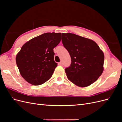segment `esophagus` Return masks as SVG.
Returning <instances> with one entry per match:
<instances>
[{"instance_id": "1", "label": "esophagus", "mask_w": 122, "mask_h": 122, "mask_svg": "<svg viewBox=\"0 0 122 122\" xmlns=\"http://www.w3.org/2000/svg\"><path fill=\"white\" fill-rule=\"evenodd\" d=\"M59 65H61V66H62V65H63V64H62V62L61 61V62H59Z\"/></svg>"}]
</instances>
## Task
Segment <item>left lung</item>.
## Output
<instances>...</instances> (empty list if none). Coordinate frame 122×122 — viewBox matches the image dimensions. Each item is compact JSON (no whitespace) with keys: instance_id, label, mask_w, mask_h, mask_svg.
Instances as JSON below:
<instances>
[{"instance_id":"1","label":"left lung","mask_w":122,"mask_h":122,"mask_svg":"<svg viewBox=\"0 0 122 122\" xmlns=\"http://www.w3.org/2000/svg\"><path fill=\"white\" fill-rule=\"evenodd\" d=\"M61 41L71 64L66 68L68 78L80 87L95 82L103 73L104 55L94 41L71 33H62Z\"/></svg>"}]
</instances>
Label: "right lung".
Returning a JSON list of instances; mask_svg holds the SVG:
<instances>
[{
    "label": "right lung",
    "mask_w": 122,
    "mask_h": 122,
    "mask_svg": "<svg viewBox=\"0 0 122 122\" xmlns=\"http://www.w3.org/2000/svg\"><path fill=\"white\" fill-rule=\"evenodd\" d=\"M61 33L47 32L24 44L16 61L22 77L28 83L38 86L52 76L57 64L53 48L60 43Z\"/></svg>",
    "instance_id": "1"
}]
</instances>
